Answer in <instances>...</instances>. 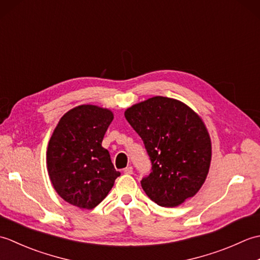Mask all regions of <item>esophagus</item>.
Listing matches in <instances>:
<instances>
[{
  "label": "esophagus",
  "mask_w": 260,
  "mask_h": 260,
  "mask_svg": "<svg viewBox=\"0 0 260 260\" xmlns=\"http://www.w3.org/2000/svg\"><path fill=\"white\" fill-rule=\"evenodd\" d=\"M124 173L125 174H133V168L132 167H127L124 169Z\"/></svg>",
  "instance_id": "1"
}]
</instances>
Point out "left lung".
<instances>
[{
	"label": "left lung",
	"mask_w": 260,
	"mask_h": 260,
	"mask_svg": "<svg viewBox=\"0 0 260 260\" xmlns=\"http://www.w3.org/2000/svg\"><path fill=\"white\" fill-rule=\"evenodd\" d=\"M125 118L151 159V173L141 181L147 197L173 208L194 196L211 161V141L201 118L185 104L162 96L129 107Z\"/></svg>",
	"instance_id": "1"
}]
</instances>
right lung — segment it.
Segmentation results:
<instances>
[{"mask_svg":"<svg viewBox=\"0 0 260 260\" xmlns=\"http://www.w3.org/2000/svg\"><path fill=\"white\" fill-rule=\"evenodd\" d=\"M114 118L106 108L81 105L66 113L49 141L48 173L58 194L82 209H93L120 175L102 146Z\"/></svg>","mask_w":260,"mask_h":260,"instance_id":"obj_1","label":"right lung"}]
</instances>
